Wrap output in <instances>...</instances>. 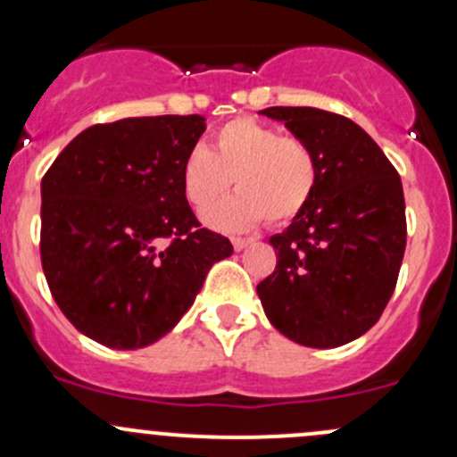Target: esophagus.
<instances>
[{"mask_svg": "<svg viewBox=\"0 0 457 457\" xmlns=\"http://www.w3.org/2000/svg\"><path fill=\"white\" fill-rule=\"evenodd\" d=\"M250 243H252V238H245V237H232V245H234V250H237V252L245 250V247L250 245Z\"/></svg>", "mask_w": 457, "mask_h": 457, "instance_id": "esophagus-1", "label": "esophagus"}]
</instances>
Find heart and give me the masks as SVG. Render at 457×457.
<instances>
[{"label":"heart","mask_w":457,"mask_h":457,"mask_svg":"<svg viewBox=\"0 0 457 457\" xmlns=\"http://www.w3.org/2000/svg\"><path fill=\"white\" fill-rule=\"evenodd\" d=\"M234 187L238 195L205 212L219 229H247L261 220L285 225L314 196L318 159L301 137L280 135L252 117H237L212 135L210 150L196 145L181 161V187L195 210H207Z\"/></svg>","instance_id":"1"}]
</instances>
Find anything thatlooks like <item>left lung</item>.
Instances as JSON below:
<instances>
[{
  "instance_id": "left-lung-1",
  "label": "left lung",
  "mask_w": 457,
  "mask_h": 457,
  "mask_svg": "<svg viewBox=\"0 0 457 457\" xmlns=\"http://www.w3.org/2000/svg\"><path fill=\"white\" fill-rule=\"evenodd\" d=\"M314 147L318 186L305 210L274 234L276 270L256 287L271 325L305 347L329 349L370 331L395 289L407 219L398 172L343 114L261 110Z\"/></svg>"
}]
</instances>
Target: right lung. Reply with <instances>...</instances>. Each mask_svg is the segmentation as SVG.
Masks as SVG:
<instances>
[{"label":"right lung","instance_id":"right-lung-1","mask_svg":"<svg viewBox=\"0 0 457 457\" xmlns=\"http://www.w3.org/2000/svg\"><path fill=\"white\" fill-rule=\"evenodd\" d=\"M203 132L201 114L99 123L41 179V267L87 338L110 349L156 343L234 252L201 228L183 195L181 161Z\"/></svg>","mask_w":457,"mask_h":457}]
</instances>
